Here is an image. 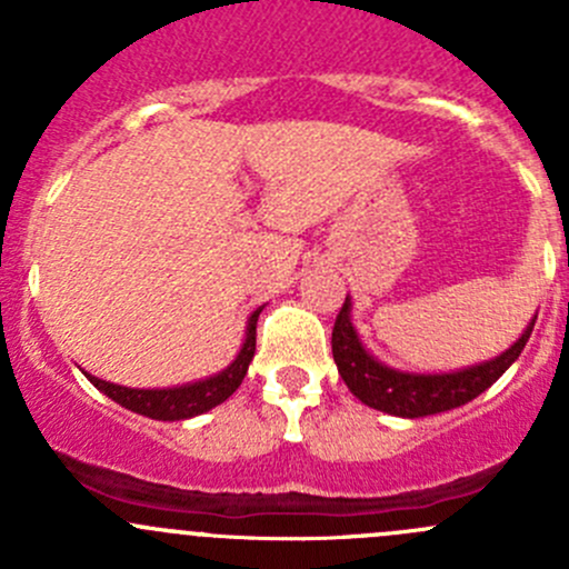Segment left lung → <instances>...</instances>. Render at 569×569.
Listing matches in <instances>:
<instances>
[{"instance_id": "8db88e82", "label": "left lung", "mask_w": 569, "mask_h": 569, "mask_svg": "<svg viewBox=\"0 0 569 569\" xmlns=\"http://www.w3.org/2000/svg\"><path fill=\"white\" fill-rule=\"evenodd\" d=\"M533 321L537 319H531L518 343L498 355L496 360H487L473 369L455 371V375H405V371H393L377 363L366 352L352 321H349V300H343V308L332 325V358H336L338 375L343 377L349 391L363 405L401 418L435 416V412L468 405L470 399L487 391L520 358L533 330Z\"/></svg>"}]
</instances>
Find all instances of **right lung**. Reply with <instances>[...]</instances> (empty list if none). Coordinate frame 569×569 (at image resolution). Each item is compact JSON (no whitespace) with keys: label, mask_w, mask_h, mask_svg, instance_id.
I'll return each instance as SVG.
<instances>
[{"label":"right lung","mask_w":569,"mask_h":569,"mask_svg":"<svg viewBox=\"0 0 569 569\" xmlns=\"http://www.w3.org/2000/svg\"><path fill=\"white\" fill-rule=\"evenodd\" d=\"M258 313H261V308L252 311L250 325H248V338H244L239 358L233 360L226 371H220L217 377H209V380H200V382H192V386H181V388H168V391H137V388L112 386V382H104L99 380V377H90V375L88 380L93 382L101 393H107L109 399L118 401L120 407H126V410L140 412V416H148V418H157V421H181V418L200 416V412L222 405L228 396L242 386L252 355H256Z\"/></svg>","instance_id":"right-lung-1"}]
</instances>
